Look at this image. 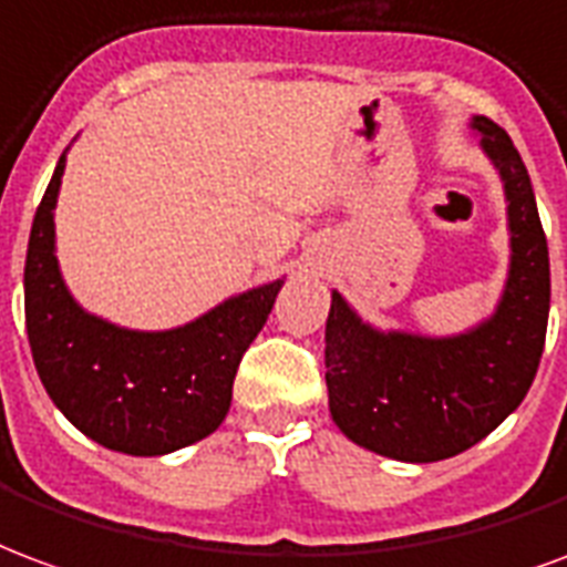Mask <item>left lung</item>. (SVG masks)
<instances>
[{
  "label": "left lung",
  "mask_w": 567,
  "mask_h": 567,
  "mask_svg": "<svg viewBox=\"0 0 567 567\" xmlns=\"http://www.w3.org/2000/svg\"><path fill=\"white\" fill-rule=\"evenodd\" d=\"M511 217V278L489 323L458 338L380 334L332 292L326 386L338 429L380 456L437 462L474 447L519 408L538 374L549 317V254L526 163L489 117H474Z\"/></svg>",
  "instance_id": "left-lung-1"
}]
</instances>
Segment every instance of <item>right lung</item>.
<instances>
[{"instance_id":"obj_1","label":"right lung","mask_w":567,"mask_h":567,"mask_svg":"<svg viewBox=\"0 0 567 567\" xmlns=\"http://www.w3.org/2000/svg\"><path fill=\"white\" fill-rule=\"evenodd\" d=\"M65 156L44 189L27 271V334L53 404L84 435L130 456H163L210 435L229 414L235 371L271 313L278 284L250 289L172 332H130L84 313L53 256V205Z\"/></svg>"}]
</instances>
